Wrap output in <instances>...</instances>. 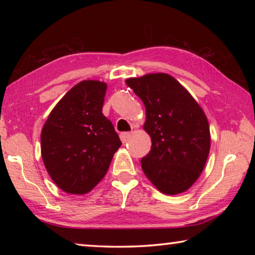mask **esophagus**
<instances>
[{
	"label": "esophagus",
	"mask_w": 255,
	"mask_h": 255,
	"mask_svg": "<svg viewBox=\"0 0 255 255\" xmlns=\"http://www.w3.org/2000/svg\"><path fill=\"white\" fill-rule=\"evenodd\" d=\"M129 137H130V133H129V132H122V133H120V139H122L123 143H127Z\"/></svg>",
	"instance_id": "obj_1"
}]
</instances>
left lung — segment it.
I'll return each mask as SVG.
<instances>
[{"label": "left lung", "instance_id": "8db88e82", "mask_svg": "<svg viewBox=\"0 0 255 255\" xmlns=\"http://www.w3.org/2000/svg\"><path fill=\"white\" fill-rule=\"evenodd\" d=\"M143 101L144 130L152 140L141 158L147 179L164 195L185 192L199 179L210 150V129L202 108L184 86L166 73L126 80Z\"/></svg>", "mask_w": 255, "mask_h": 255}]
</instances>
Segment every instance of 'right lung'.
I'll list each match as a JSON object with an SVG mask.
<instances>
[{"instance_id":"obj_1","label":"right lung","mask_w":255,"mask_h":255,"mask_svg":"<svg viewBox=\"0 0 255 255\" xmlns=\"http://www.w3.org/2000/svg\"><path fill=\"white\" fill-rule=\"evenodd\" d=\"M107 83L84 80L57 102L41 129V157L51 180L70 195L91 191L122 146L102 114Z\"/></svg>"}]
</instances>
